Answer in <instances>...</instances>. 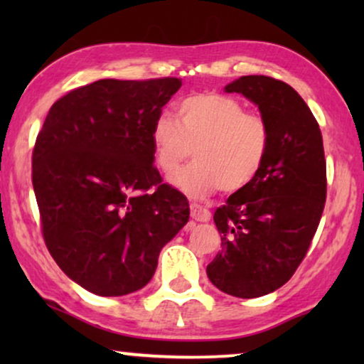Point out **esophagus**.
I'll use <instances>...</instances> for the list:
<instances>
[{"label":"esophagus","instance_id":"1","mask_svg":"<svg viewBox=\"0 0 364 364\" xmlns=\"http://www.w3.org/2000/svg\"><path fill=\"white\" fill-rule=\"evenodd\" d=\"M191 215L193 220L197 222H208L210 220V210L203 205H198V203H191Z\"/></svg>","mask_w":364,"mask_h":364}]
</instances>
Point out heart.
<instances>
[{"label":"heart","instance_id":"obj_1","mask_svg":"<svg viewBox=\"0 0 364 364\" xmlns=\"http://www.w3.org/2000/svg\"><path fill=\"white\" fill-rule=\"evenodd\" d=\"M154 161L171 176L191 157L197 161L172 177L188 197H207L218 187L238 192L250 186L265 162L270 131L265 119L247 112L237 99L193 94L178 102L177 121L156 117L151 127Z\"/></svg>","mask_w":364,"mask_h":364}]
</instances>
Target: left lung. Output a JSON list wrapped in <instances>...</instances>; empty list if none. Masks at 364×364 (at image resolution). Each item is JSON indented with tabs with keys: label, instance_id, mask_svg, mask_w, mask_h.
<instances>
[{
	"label": "left lung",
	"instance_id": "1",
	"mask_svg": "<svg viewBox=\"0 0 364 364\" xmlns=\"http://www.w3.org/2000/svg\"><path fill=\"white\" fill-rule=\"evenodd\" d=\"M225 92L255 104L270 147L250 186L213 213L222 250L207 277L227 295L257 298L285 285L310 248L326 200L325 151L315 116L287 82L242 76Z\"/></svg>",
	"mask_w": 364,
	"mask_h": 364
}]
</instances>
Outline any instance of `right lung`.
I'll return each mask as SVG.
<instances>
[{"label":"right lung","mask_w":364,"mask_h":364,"mask_svg":"<svg viewBox=\"0 0 364 364\" xmlns=\"http://www.w3.org/2000/svg\"><path fill=\"white\" fill-rule=\"evenodd\" d=\"M181 86L177 77L101 79L54 102L38 134L33 187L44 242L94 295L146 287L162 247L188 222L187 197L162 183L151 142L152 122Z\"/></svg>","instance_id":"add662e5"}]
</instances>
